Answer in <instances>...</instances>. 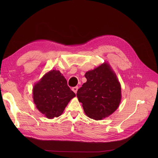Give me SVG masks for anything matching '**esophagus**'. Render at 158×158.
I'll return each mask as SVG.
<instances>
[{
	"label": "esophagus",
	"mask_w": 158,
	"mask_h": 158,
	"mask_svg": "<svg viewBox=\"0 0 158 158\" xmlns=\"http://www.w3.org/2000/svg\"><path fill=\"white\" fill-rule=\"evenodd\" d=\"M72 91H73V92L75 94H76V93H77V89H78V86L73 87V88H72Z\"/></svg>",
	"instance_id": "34e87169"
}]
</instances>
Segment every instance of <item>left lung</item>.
Masks as SVG:
<instances>
[{"instance_id": "obj_1", "label": "left lung", "mask_w": 158, "mask_h": 158, "mask_svg": "<svg viewBox=\"0 0 158 158\" xmlns=\"http://www.w3.org/2000/svg\"><path fill=\"white\" fill-rule=\"evenodd\" d=\"M87 81L77 97L86 116L95 120L108 117L118 109L122 99L121 85L107 62L86 72Z\"/></svg>"}]
</instances>
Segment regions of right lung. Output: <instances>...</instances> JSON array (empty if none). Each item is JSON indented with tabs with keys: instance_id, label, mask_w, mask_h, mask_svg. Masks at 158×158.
Returning a JSON list of instances; mask_svg holds the SVG:
<instances>
[{
	"instance_id": "obj_1",
	"label": "right lung",
	"mask_w": 158,
	"mask_h": 158,
	"mask_svg": "<svg viewBox=\"0 0 158 158\" xmlns=\"http://www.w3.org/2000/svg\"><path fill=\"white\" fill-rule=\"evenodd\" d=\"M76 94L67 85L60 70H51L33 86V102L37 110L48 119L60 117Z\"/></svg>"
}]
</instances>
